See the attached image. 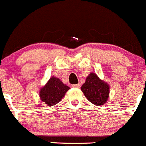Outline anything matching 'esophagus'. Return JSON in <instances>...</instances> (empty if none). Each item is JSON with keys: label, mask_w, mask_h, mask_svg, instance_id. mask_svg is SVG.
<instances>
[{"label": "esophagus", "mask_w": 146, "mask_h": 146, "mask_svg": "<svg viewBox=\"0 0 146 146\" xmlns=\"http://www.w3.org/2000/svg\"><path fill=\"white\" fill-rule=\"evenodd\" d=\"M72 87L73 88H77V89H78V88L81 87V85L79 84H74L72 86Z\"/></svg>", "instance_id": "1"}]
</instances>
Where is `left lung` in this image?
<instances>
[{"instance_id":"obj_1","label":"left lung","mask_w":146,"mask_h":146,"mask_svg":"<svg viewBox=\"0 0 146 146\" xmlns=\"http://www.w3.org/2000/svg\"><path fill=\"white\" fill-rule=\"evenodd\" d=\"M81 90L89 102L94 106H102L108 100L110 86L107 82L100 79L96 73H91L86 77Z\"/></svg>"}]
</instances>
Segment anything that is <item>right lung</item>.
I'll return each mask as SVG.
<instances>
[{"label":"right lung","instance_id":"obj_1","mask_svg":"<svg viewBox=\"0 0 146 146\" xmlns=\"http://www.w3.org/2000/svg\"><path fill=\"white\" fill-rule=\"evenodd\" d=\"M70 87L60 78L52 76L39 91V97L45 106H53L60 102Z\"/></svg>","mask_w":146,"mask_h":146}]
</instances>
